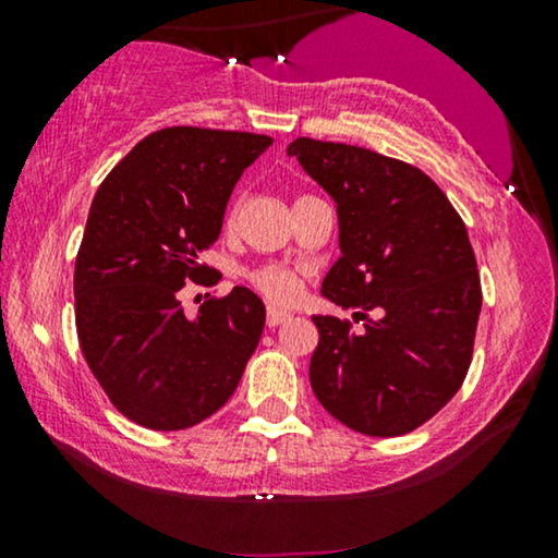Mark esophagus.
<instances>
[{"label":"esophagus","instance_id":"esophagus-1","mask_svg":"<svg viewBox=\"0 0 558 558\" xmlns=\"http://www.w3.org/2000/svg\"><path fill=\"white\" fill-rule=\"evenodd\" d=\"M287 319H292V315H289V312H284V310H279V307H269V312H266V325H269V327L284 325Z\"/></svg>","mask_w":558,"mask_h":558}]
</instances>
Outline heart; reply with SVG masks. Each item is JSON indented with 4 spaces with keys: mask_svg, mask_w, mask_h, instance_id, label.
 Listing matches in <instances>:
<instances>
[{
    "mask_svg": "<svg viewBox=\"0 0 558 558\" xmlns=\"http://www.w3.org/2000/svg\"><path fill=\"white\" fill-rule=\"evenodd\" d=\"M243 208V195H239L231 205V213H228V220L239 218V213ZM251 281H254V287L258 292H264L269 300H277V302H292L296 292H300V281L292 271L281 269V266H262V269H256L251 274Z\"/></svg>",
    "mask_w": 558,
    "mask_h": 558,
    "instance_id": "heart-1",
    "label": "heart"
}]
</instances>
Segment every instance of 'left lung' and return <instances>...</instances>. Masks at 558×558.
Here are the masks:
<instances>
[{
    "mask_svg": "<svg viewBox=\"0 0 558 558\" xmlns=\"http://www.w3.org/2000/svg\"><path fill=\"white\" fill-rule=\"evenodd\" d=\"M287 155L338 205L340 258L323 296L363 319L353 332L312 317V391L368 437L414 432L460 391L472 361L483 292L468 228L437 182L401 159L307 136Z\"/></svg>",
    "mask_w": 558,
    "mask_h": 558,
    "instance_id": "8db88e82",
    "label": "left lung"
}]
</instances>
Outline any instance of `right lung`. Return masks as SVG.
I'll return each instance as SVG.
<instances>
[{
	"label": "right lung",
	"instance_id": "add662e5",
	"mask_svg": "<svg viewBox=\"0 0 558 558\" xmlns=\"http://www.w3.org/2000/svg\"><path fill=\"white\" fill-rule=\"evenodd\" d=\"M271 136L170 126L144 136L90 203L75 258V327L90 373L132 422L178 432L231 399L262 340L264 302L246 287L187 317L185 281L213 284L201 254L228 197Z\"/></svg>",
	"mask_w": 558,
	"mask_h": 558
}]
</instances>
